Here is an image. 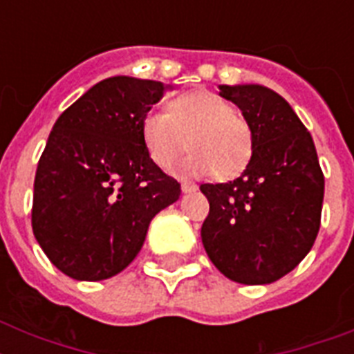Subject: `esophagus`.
<instances>
[{"label":"esophagus","instance_id":"obj_1","mask_svg":"<svg viewBox=\"0 0 354 354\" xmlns=\"http://www.w3.org/2000/svg\"><path fill=\"white\" fill-rule=\"evenodd\" d=\"M198 189V185L193 182H183L182 183V193H194Z\"/></svg>","mask_w":354,"mask_h":354}]
</instances>
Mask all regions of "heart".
I'll return each instance as SVG.
<instances>
[{
  "mask_svg": "<svg viewBox=\"0 0 354 354\" xmlns=\"http://www.w3.org/2000/svg\"><path fill=\"white\" fill-rule=\"evenodd\" d=\"M141 139L150 160L167 169L191 145L174 172L182 178L215 174L233 178L248 167L253 156L250 122L213 91L196 90L176 97L169 112L150 110L141 119Z\"/></svg>",
  "mask_w": 354,
  "mask_h": 354,
  "instance_id": "heart-1",
  "label": "heart"
}]
</instances>
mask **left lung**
Returning a JSON list of instances; mask_svg holds the SVG:
<instances>
[{"mask_svg": "<svg viewBox=\"0 0 354 354\" xmlns=\"http://www.w3.org/2000/svg\"><path fill=\"white\" fill-rule=\"evenodd\" d=\"M253 132V156L241 176L202 183L209 215L202 242L227 279L268 285L310 252L322 221L325 180L313 136L288 102L261 84H222Z\"/></svg>", "mask_w": 354, "mask_h": 354, "instance_id": "left-lung-1", "label": "left lung"}]
</instances>
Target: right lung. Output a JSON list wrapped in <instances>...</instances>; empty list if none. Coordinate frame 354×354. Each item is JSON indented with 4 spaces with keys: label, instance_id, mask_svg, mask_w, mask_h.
<instances>
[{
    "label": "right lung",
    "instance_id": "right-lung-1",
    "mask_svg": "<svg viewBox=\"0 0 354 354\" xmlns=\"http://www.w3.org/2000/svg\"><path fill=\"white\" fill-rule=\"evenodd\" d=\"M171 86L110 77L62 112L35 176L32 232L49 261L77 281L119 274L180 183L150 160L141 119Z\"/></svg>",
    "mask_w": 354,
    "mask_h": 354
}]
</instances>
